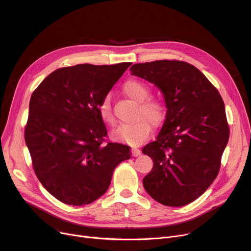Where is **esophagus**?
<instances>
[{"instance_id":"1","label":"esophagus","mask_w":251,"mask_h":251,"mask_svg":"<svg viewBox=\"0 0 251 251\" xmlns=\"http://www.w3.org/2000/svg\"><path fill=\"white\" fill-rule=\"evenodd\" d=\"M131 152H132V155H133V156H138V155H140V153H141L140 150H138V149H136V148H132V149H131Z\"/></svg>"}]
</instances>
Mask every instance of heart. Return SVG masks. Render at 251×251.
Here are the masks:
<instances>
[{
    "mask_svg": "<svg viewBox=\"0 0 251 251\" xmlns=\"http://www.w3.org/2000/svg\"><path fill=\"white\" fill-rule=\"evenodd\" d=\"M122 90L129 99L138 102L136 114L137 121L131 124L122 125L113 132V138L132 146L142 143L151 132V124L159 127L165 120L167 109L165 103L157 99H148L150 88L139 80H128L123 84ZM99 113L101 120L110 126L116 123L113 114L111 100L105 97L99 103Z\"/></svg>",
    "mask_w": 251,
    "mask_h": 251,
    "instance_id": "obj_1",
    "label": "heart"
}]
</instances>
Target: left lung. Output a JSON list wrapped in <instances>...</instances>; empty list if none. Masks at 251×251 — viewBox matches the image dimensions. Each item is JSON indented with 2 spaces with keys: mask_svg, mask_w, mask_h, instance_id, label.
Returning <instances> with one entry per match:
<instances>
[{
  "mask_svg": "<svg viewBox=\"0 0 251 251\" xmlns=\"http://www.w3.org/2000/svg\"><path fill=\"white\" fill-rule=\"evenodd\" d=\"M132 75L163 92L167 114L155 141L142 149L153 161L144 189L167 206L186 205L219 174L230 130L218 89L193 65L161 60L131 66Z\"/></svg>",
  "mask_w": 251,
  "mask_h": 251,
  "instance_id": "8db88e82",
  "label": "left lung"
}]
</instances>
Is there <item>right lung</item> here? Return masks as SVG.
Returning <instances> with one entry per match:
<instances>
[{
    "mask_svg": "<svg viewBox=\"0 0 251 251\" xmlns=\"http://www.w3.org/2000/svg\"><path fill=\"white\" fill-rule=\"evenodd\" d=\"M130 62L79 64L51 72L32 92L25 142L43 186L66 204H89L108 190L130 148L105 140L99 113Z\"/></svg>",
    "mask_w": 251,
    "mask_h": 251,
    "instance_id": "obj_1",
    "label": "right lung"
}]
</instances>
